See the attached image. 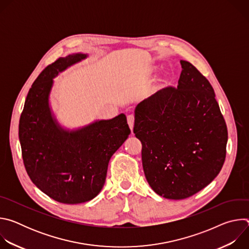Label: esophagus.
Wrapping results in <instances>:
<instances>
[{"label": "esophagus", "instance_id": "esophagus-1", "mask_svg": "<svg viewBox=\"0 0 249 249\" xmlns=\"http://www.w3.org/2000/svg\"><path fill=\"white\" fill-rule=\"evenodd\" d=\"M127 121H128V125H129V127H130V129H131V131L133 130V127H134V122H135V117H134V115H129L128 117H127Z\"/></svg>", "mask_w": 249, "mask_h": 249}]
</instances>
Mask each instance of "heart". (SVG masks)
<instances>
[{
    "instance_id": "b5f03b06",
    "label": "heart",
    "mask_w": 249,
    "mask_h": 249,
    "mask_svg": "<svg viewBox=\"0 0 249 249\" xmlns=\"http://www.w3.org/2000/svg\"><path fill=\"white\" fill-rule=\"evenodd\" d=\"M157 69H158L157 67H153L151 69V71H152V72H154V71H156ZM166 85H167V78L165 76H161V77L158 78L156 80V82L148 89V90L146 92V98L147 99L154 98L158 94V92L160 89H162Z\"/></svg>"
}]
</instances>
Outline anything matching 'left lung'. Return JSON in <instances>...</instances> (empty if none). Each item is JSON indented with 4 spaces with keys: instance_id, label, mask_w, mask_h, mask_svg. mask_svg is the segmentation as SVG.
Returning a JSON list of instances; mask_svg holds the SVG:
<instances>
[{
    "instance_id": "left-lung-1",
    "label": "left lung",
    "mask_w": 249,
    "mask_h": 249,
    "mask_svg": "<svg viewBox=\"0 0 249 249\" xmlns=\"http://www.w3.org/2000/svg\"><path fill=\"white\" fill-rule=\"evenodd\" d=\"M177 89H160L135 110L134 134L152 189L166 199L188 198L210 184L226 159L228 129L209 81L180 61Z\"/></svg>"
}]
</instances>
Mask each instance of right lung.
Wrapping results in <instances>:
<instances>
[{
  "instance_id": "add662e5",
  "label": "right lung",
  "mask_w": 249,
  "mask_h": 249,
  "mask_svg": "<svg viewBox=\"0 0 249 249\" xmlns=\"http://www.w3.org/2000/svg\"><path fill=\"white\" fill-rule=\"evenodd\" d=\"M88 57L70 54L45 68L27 93L18 125L29 178L64 204L85 203L98 195L111 157L131 133L124 113L76 129L65 128L57 120L50 104L53 80Z\"/></svg>"
}]
</instances>
